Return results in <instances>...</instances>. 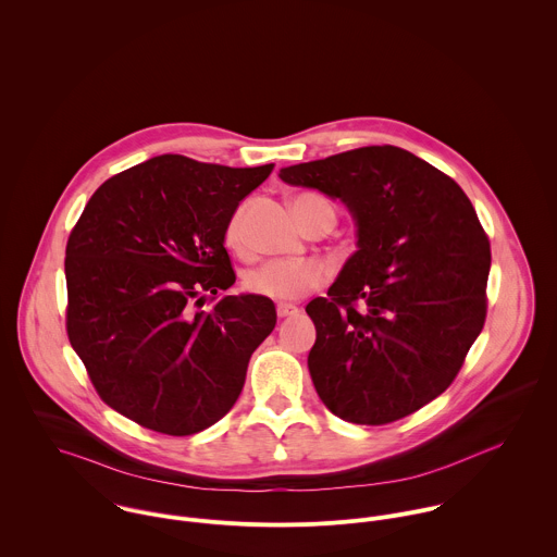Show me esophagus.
I'll return each mask as SVG.
<instances>
[{
  "instance_id": "obj_1",
  "label": "esophagus",
  "mask_w": 557,
  "mask_h": 557,
  "mask_svg": "<svg viewBox=\"0 0 557 557\" xmlns=\"http://www.w3.org/2000/svg\"><path fill=\"white\" fill-rule=\"evenodd\" d=\"M300 311H298V307H294V305H278L276 307V315L281 319L292 318V315H298Z\"/></svg>"
}]
</instances>
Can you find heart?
Segmentation results:
<instances>
[{
    "mask_svg": "<svg viewBox=\"0 0 557 557\" xmlns=\"http://www.w3.org/2000/svg\"><path fill=\"white\" fill-rule=\"evenodd\" d=\"M321 203L327 206L323 199L313 195H300L294 199L292 208L298 216V221L307 227L309 214L305 206ZM244 216L246 206H239L238 210L230 216L225 227V244L230 248H239L244 238ZM327 281V270L319 261H285V259H272L265 263H259L257 268L248 270L244 274V289L252 296H261L276 302H294L302 298L305 294L319 289Z\"/></svg>",
    "mask_w": 557,
    "mask_h": 557,
    "instance_id": "heart-1",
    "label": "heart"
}]
</instances>
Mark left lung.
<instances>
[{
  "label": "left lung",
  "mask_w": 557,
  "mask_h": 557,
  "mask_svg": "<svg viewBox=\"0 0 557 557\" xmlns=\"http://www.w3.org/2000/svg\"><path fill=\"white\" fill-rule=\"evenodd\" d=\"M338 197L358 250L327 298L309 371L323 405L354 424H388L440 397L486 318L491 246L463 188L407 150L369 146L281 169Z\"/></svg>",
  "instance_id": "obj_1"
}]
</instances>
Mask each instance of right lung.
Instances as JSON below:
<instances>
[{"mask_svg":"<svg viewBox=\"0 0 557 557\" xmlns=\"http://www.w3.org/2000/svg\"><path fill=\"white\" fill-rule=\"evenodd\" d=\"M272 169L162 154L87 201L66 244V332L98 397L133 422L193 435L238 400L276 311L252 294L215 300L236 283L225 227Z\"/></svg>","mask_w":557,"mask_h":557,"instance_id":"right-lung-1","label":"right lung"}]
</instances>
